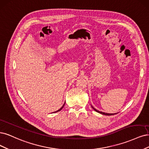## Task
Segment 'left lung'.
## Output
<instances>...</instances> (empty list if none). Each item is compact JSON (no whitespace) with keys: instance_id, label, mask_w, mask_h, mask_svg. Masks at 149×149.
<instances>
[{"instance_id":"8db88e82","label":"left lung","mask_w":149,"mask_h":149,"mask_svg":"<svg viewBox=\"0 0 149 149\" xmlns=\"http://www.w3.org/2000/svg\"><path fill=\"white\" fill-rule=\"evenodd\" d=\"M92 108L95 110V111H97V112H98V113H100V114H104V115H108V116H109V115H113V114H116V113H114V114H111V113H103V112H102V111H98V110H97V109H96L95 108H93L92 106Z\"/></svg>"}]
</instances>
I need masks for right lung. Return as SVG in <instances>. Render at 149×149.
<instances>
[{"instance_id": "obj_1", "label": "right lung", "mask_w": 149, "mask_h": 149, "mask_svg": "<svg viewBox=\"0 0 149 149\" xmlns=\"http://www.w3.org/2000/svg\"><path fill=\"white\" fill-rule=\"evenodd\" d=\"M64 104H65V103H64V104H63V106H62V107H61V108H60V109H58V110H57V111H55V112H54V113H56V112H58V111H61V109H62V108H63V107H64Z\"/></svg>"}]
</instances>
